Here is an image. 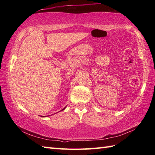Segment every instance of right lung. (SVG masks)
I'll return each instance as SVG.
<instances>
[{
	"instance_id": "add662e5",
	"label": "right lung",
	"mask_w": 155,
	"mask_h": 155,
	"mask_svg": "<svg viewBox=\"0 0 155 155\" xmlns=\"http://www.w3.org/2000/svg\"><path fill=\"white\" fill-rule=\"evenodd\" d=\"M65 108H66V107H64V108H63V109H62V110H64V109H65Z\"/></svg>"
}]
</instances>
